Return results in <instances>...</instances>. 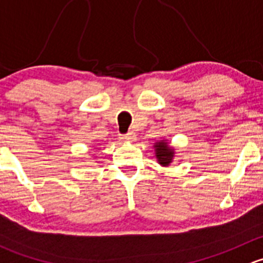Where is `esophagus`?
<instances>
[{"label": "esophagus", "mask_w": 263, "mask_h": 263, "mask_svg": "<svg viewBox=\"0 0 263 263\" xmlns=\"http://www.w3.org/2000/svg\"><path fill=\"white\" fill-rule=\"evenodd\" d=\"M122 140H123L124 142H135L136 141V134H134V132H129V134L123 135V136H122Z\"/></svg>", "instance_id": "34e87169"}]
</instances>
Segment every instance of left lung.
<instances>
[{
    "instance_id": "left-lung-1",
    "label": "left lung",
    "mask_w": 263,
    "mask_h": 263,
    "mask_svg": "<svg viewBox=\"0 0 263 263\" xmlns=\"http://www.w3.org/2000/svg\"><path fill=\"white\" fill-rule=\"evenodd\" d=\"M154 151H155L156 161L160 164L161 166H169L174 161V159L178 158L176 153V148L172 146L169 140L163 139L158 140L154 142Z\"/></svg>"
}]
</instances>
